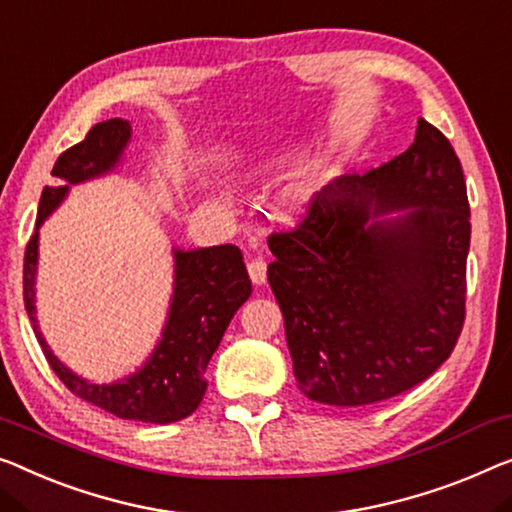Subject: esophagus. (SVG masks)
I'll return each mask as SVG.
<instances>
[{
  "instance_id": "34e87169",
  "label": "esophagus",
  "mask_w": 512,
  "mask_h": 512,
  "mask_svg": "<svg viewBox=\"0 0 512 512\" xmlns=\"http://www.w3.org/2000/svg\"><path fill=\"white\" fill-rule=\"evenodd\" d=\"M248 273H250V280H253L255 285H262V282L266 280V259L262 255L250 257Z\"/></svg>"
}]
</instances>
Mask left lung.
<instances>
[{"mask_svg": "<svg viewBox=\"0 0 512 512\" xmlns=\"http://www.w3.org/2000/svg\"><path fill=\"white\" fill-rule=\"evenodd\" d=\"M372 194L380 210L419 209L398 224L365 226ZM469 218L453 144L418 119L404 154L331 183L299 223L269 234V285L310 400H391L453 354L467 315Z\"/></svg>", "mask_w": 512, "mask_h": 512, "instance_id": "1", "label": "left lung"}]
</instances>
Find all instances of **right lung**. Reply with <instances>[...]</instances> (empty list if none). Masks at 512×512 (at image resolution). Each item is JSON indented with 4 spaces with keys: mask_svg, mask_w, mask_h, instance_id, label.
<instances>
[{
    "mask_svg": "<svg viewBox=\"0 0 512 512\" xmlns=\"http://www.w3.org/2000/svg\"><path fill=\"white\" fill-rule=\"evenodd\" d=\"M131 124L124 119H108L91 126L85 140L61 151L52 177L57 186H45L38 202V225L48 218L57 207L71 183L85 181L96 174L108 172L124 151ZM36 248L38 232L29 236L25 248V266H22V296L25 310L36 331L45 361L64 381V386L80 400L96 404L110 411L117 418H131L144 423H174L193 414L200 407L207 391L204 372L216 352L227 324L234 312L241 308L253 292L241 250L225 243V246L177 250V287L170 319H167L163 342L151 356V361L119 384H89L75 377L61 365L41 338L34 317V273H36Z\"/></svg>",
    "mask_w": 512,
    "mask_h": 512,
    "instance_id": "right-lung-1",
    "label": "right lung"
}]
</instances>
